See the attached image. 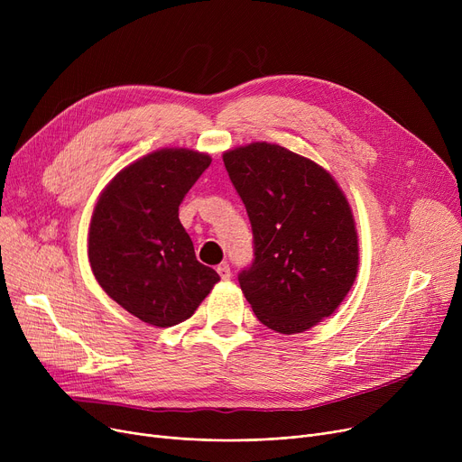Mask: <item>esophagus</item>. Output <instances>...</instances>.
<instances>
[{
    "instance_id": "1",
    "label": "esophagus",
    "mask_w": 462,
    "mask_h": 462,
    "mask_svg": "<svg viewBox=\"0 0 462 462\" xmlns=\"http://www.w3.org/2000/svg\"><path fill=\"white\" fill-rule=\"evenodd\" d=\"M217 273L221 275V279H223V281H228V279L232 277V273H230V265H228L226 262L218 263V265H217Z\"/></svg>"
}]
</instances>
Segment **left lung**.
Returning <instances> with one entry per match:
<instances>
[{
    "label": "left lung",
    "instance_id": "1",
    "mask_svg": "<svg viewBox=\"0 0 462 462\" xmlns=\"http://www.w3.org/2000/svg\"><path fill=\"white\" fill-rule=\"evenodd\" d=\"M223 161L254 236V262L239 286L263 326L303 333L331 317L357 275L346 194L326 168L279 143L239 145Z\"/></svg>",
    "mask_w": 462,
    "mask_h": 462
}]
</instances>
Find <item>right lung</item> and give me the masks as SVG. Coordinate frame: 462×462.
Returning <instances> with one entry per match:
<instances>
[{"mask_svg":"<svg viewBox=\"0 0 462 462\" xmlns=\"http://www.w3.org/2000/svg\"><path fill=\"white\" fill-rule=\"evenodd\" d=\"M211 157L162 148L112 178L93 208L88 232L91 272L105 292L155 328L190 319L221 281L200 263L180 223V204Z\"/></svg>","mask_w":462,"mask_h":462,"instance_id":"obj_1","label":"right lung"}]
</instances>
